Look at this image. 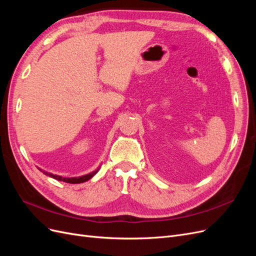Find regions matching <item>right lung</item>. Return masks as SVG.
<instances>
[{
    "label": "right lung",
    "mask_w": 256,
    "mask_h": 256,
    "mask_svg": "<svg viewBox=\"0 0 256 256\" xmlns=\"http://www.w3.org/2000/svg\"><path fill=\"white\" fill-rule=\"evenodd\" d=\"M40 171H42L44 174H46L47 176H50V177L54 178V180H56L65 182H68V184H81V182H88V180H90V178L98 172L99 168L95 170V171H92V172H90V173H88V174H86V175L79 176V177H62V176H58V175H54V174L48 173V172H46V171H42V168H40Z\"/></svg>",
    "instance_id": "1"
}]
</instances>
